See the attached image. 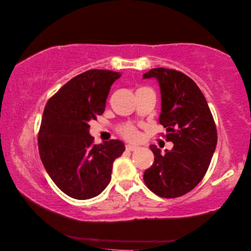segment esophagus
Returning a JSON list of instances; mask_svg holds the SVG:
<instances>
[{
  "mask_svg": "<svg viewBox=\"0 0 251 251\" xmlns=\"http://www.w3.org/2000/svg\"><path fill=\"white\" fill-rule=\"evenodd\" d=\"M126 149L129 150V151H134L138 149V146H134V145H126Z\"/></svg>",
  "mask_w": 251,
  "mask_h": 251,
  "instance_id": "esophagus-1",
  "label": "esophagus"
}]
</instances>
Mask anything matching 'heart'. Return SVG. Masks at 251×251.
Masks as SVG:
<instances>
[{
    "instance_id": "b5f03b06",
    "label": "heart",
    "mask_w": 251,
    "mask_h": 251,
    "mask_svg": "<svg viewBox=\"0 0 251 251\" xmlns=\"http://www.w3.org/2000/svg\"><path fill=\"white\" fill-rule=\"evenodd\" d=\"M120 133L123 137L129 139V140H134L138 138V131L132 126H125L120 129Z\"/></svg>"
}]
</instances>
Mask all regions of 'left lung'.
Listing matches in <instances>:
<instances>
[{
	"instance_id": "obj_1",
	"label": "left lung",
	"mask_w": 251,
	"mask_h": 251,
	"mask_svg": "<svg viewBox=\"0 0 251 251\" xmlns=\"http://www.w3.org/2000/svg\"><path fill=\"white\" fill-rule=\"evenodd\" d=\"M153 77L161 92L160 125L174 148L161 150L150 146L154 162L145 171L147 187L162 198L186 195L206 175L217 146V129L203 93L182 72L155 68L143 75Z\"/></svg>"
}]
</instances>
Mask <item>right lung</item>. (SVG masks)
Wrapping results in <instances>:
<instances>
[{
  "label": "right lung",
  "instance_id": "obj_1",
  "mask_svg": "<svg viewBox=\"0 0 251 251\" xmlns=\"http://www.w3.org/2000/svg\"><path fill=\"white\" fill-rule=\"evenodd\" d=\"M120 73L89 70L64 84L44 108L39 152L57 188L77 200L100 195L111 180L113 161L126 147L120 140L93 145L91 120L104 112L113 82Z\"/></svg>",
  "mask_w": 251,
  "mask_h": 251
}]
</instances>
